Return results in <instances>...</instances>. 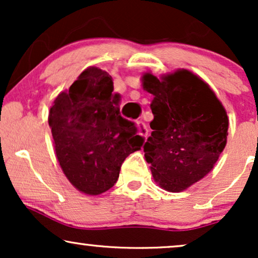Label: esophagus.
<instances>
[{"mask_svg": "<svg viewBox=\"0 0 258 258\" xmlns=\"http://www.w3.org/2000/svg\"><path fill=\"white\" fill-rule=\"evenodd\" d=\"M137 126H138V132H139V135L141 136H143V137H147V135H148V127L146 126V123L143 122V121H139V122L137 123Z\"/></svg>", "mask_w": 258, "mask_h": 258, "instance_id": "esophagus-1", "label": "esophagus"}]
</instances>
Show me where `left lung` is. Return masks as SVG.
Returning <instances> with one entry per match:
<instances>
[{"label": "left lung", "instance_id": "left-lung-1", "mask_svg": "<svg viewBox=\"0 0 258 258\" xmlns=\"http://www.w3.org/2000/svg\"><path fill=\"white\" fill-rule=\"evenodd\" d=\"M142 86L152 93V136L144 144L154 180L167 191H182L206 176L227 144V111L210 86L185 69L158 79L146 73Z\"/></svg>", "mask_w": 258, "mask_h": 258}]
</instances>
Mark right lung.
<instances>
[{
	"instance_id": "right-lung-1",
	"label": "right lung",
	"mask_w": 258,
	"mask_h": 258,
	"mask_svg": "<svg viewBox=\"0 0 258 258\" xmlns=\"http://www.w3.org/2000/svg\"><path fill=\"white\" fill-rule=\"evenodd\" d=\"M112 91L111 76L90 67L69 91L58 94L49 110L59 165L70 183L88 195L110 189L125 159L144 143L135 122L120 115V94Z\"/></svg>"
}]
</instances>
